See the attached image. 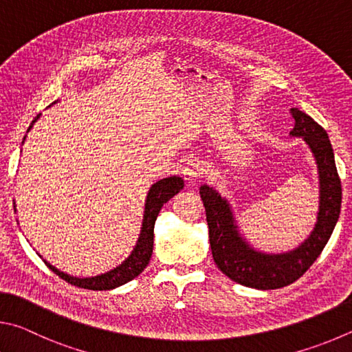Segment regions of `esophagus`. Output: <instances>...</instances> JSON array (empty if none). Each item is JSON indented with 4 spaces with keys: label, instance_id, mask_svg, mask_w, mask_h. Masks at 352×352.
<instances>
[{
    "label": "esophagus",
    "instance_id": "34e87169",
    "mask_svg": "<svg viewBox=\"0 0 352 352\" xmlns=\"http://www.w3.org/2000/svg\"><path fill=\"white\" fill-rule=\"evenodd\" d=\"M182 176L184 181L187 182V186H195L196 182H201L206 176V170L204 165L201 164V160L198 159H188L186 164L182 166Z\"/></svg>",
    "mask_w": 352,
    "mask_h": 352
}]
</instances>
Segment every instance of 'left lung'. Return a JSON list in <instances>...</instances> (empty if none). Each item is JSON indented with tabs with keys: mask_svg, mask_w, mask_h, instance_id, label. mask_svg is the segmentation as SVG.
Returning <instances> with one entry per match:
<instances>
[{
	"mask_svg": "<svg viewBox=\"0 0 352 352\" xmlns=\"http://www.w3.org/2000/svg\"><path fill=\"white\" fill-rule=\"evenodd\" d=\"M291 116L295 120L291 134L303 138L311 146L320 175V208L316 229L298 249L281 255H266L249 248L239 236L227 201L221 198L217 190L207 186L199 188L206 207L212 255L218 269L239 285L264 291L297 281L322 254L340 217L342 182L328 134L303 111L291 109Z\"/></svg>",
	"mask_w": 352,
	"mask_h": 352,
	"instance_id": "1",
	"label": "left lung"
}]
</instances>
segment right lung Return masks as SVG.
Instances as JSON below:
<instances>
[{
	"mask_svg": "<svg viewBox=\"0 0 352 352\" xmlns=\"http://www.w3.org/2000/svg\"><path fill=\"white\" fill-rule=\"evenodd\" d=\"M40 114L35 117L30 123L29 129L32 128L34 123L38 120ZM28 129V131H29ZM26 139V138H24ZM184 188V181L177 176L165 177V179L154 184L150 188V193L146 196V204H145V214H144V224H142V232L139 236L138 245L133 250V254L129 255L120 266L109 270V272L97 276H91V278H76L67 274L60 272L58 269H55L52 264L45 261L46 266L52 270L54 274H57L61 280H65L72 286L89 289V291H108V289L119 287L125 283L131 281L139 274H142L153 254V243H154V223L160 212V208L166 201H170L173 196L177 195Z\"/></svg>",
	"mask_w": 352,
	"mask_h": 352,
	"instance_id": "add662e5",
	"label": "right lung"
}]
</instances>
